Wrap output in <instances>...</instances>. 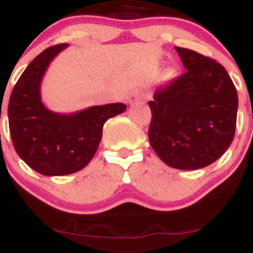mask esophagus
<instances>
[{"instance_id": "obj_1", "label": "esophagus", "mask_w": 253, "mask_h": 253, "mask_svg": "<svg viewBox=\"0 0 253 253\" xmlns=\"http://www.w3.org/2000/svg\"><path fill=\"white\" fill-rule=\"evenodd\" d=\"M139 99H141V95L134 94V95H132L131 97H129V102H131V104H133V102H136L137 100H139Z\"/></svg>"}]
</instances>
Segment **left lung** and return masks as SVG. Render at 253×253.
<instances>
[{
	"instance_id": "obj_1",
	"label": "left lung",
	"mask_w": 253,
	"mask_h": 253,
	"mask_svg": "<svg viewBox=\"0 0 253 253\" xmlns=\"http://www.w3.org/2000/svg\"><path fill=\"white\" fill-rule=\"evenodd\" d=\"M175 50L186 72L154 91L148 138L167 166L192 170L214 163L229 148L239 99L221 64L190 49Z\"/></svg>"
}]
</instances>
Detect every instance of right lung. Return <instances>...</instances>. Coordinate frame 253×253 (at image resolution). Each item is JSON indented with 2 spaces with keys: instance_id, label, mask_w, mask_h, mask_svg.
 <instances>
[{
  "instance_id": "add662e5",
  "label": "right lung",
  "mask_w": 253,
  "mask_h": 253,
  "mask_svg": "<svg viewBox=\"0 0 253 253\" xmlns=\"http://www.w3.org/2000/svg\"><path fill=\"white\" fill-rule=\"evenodd\" d=\"M67 46H49L37 55L14 85L8 104L9 132L17 154L33 170L48 176L68 175L86 167L96 153L105 122L127 107L116 102L58 114L43 104L42 79L50 61Z\"/></svg>"
}]
</instances>
